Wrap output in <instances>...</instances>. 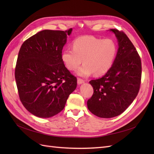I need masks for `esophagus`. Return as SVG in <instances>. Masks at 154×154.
<instances>
[{
	"label": "esophagus",
	"instance_id": "esophagus-1",
	"mask_svg": "<svg viewBox=\"0 0 154 154\" xmlns=\"http://www.w3.org/2000/svg\"><path fill=\"white\" fill-rule=\"evenodd\" d=\"M85 82V80H83V79H82V78H78V83L79 85L80 84H82V83H83Z\"/></svg>",
	"mask_w": 154,
	"mask_h": 154
}]
</instances>
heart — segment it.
<instances>
[{
	"instance_id": "b5f03b06",
	"label": "heart",
	"mask_w": 154,
	"mask_h": 154,
	"mask_svg": "<svg viewBox=\"0 0 154 154\" xmlns=\"http://www.w3.org/2000/svg\"><path fill=\"white\" fill-rule=\"evenodd\" d=\"M72 49L62 53V60L70 71H75L82 62L78 74L87 77L93 72L103 75L109 71L117 54V45L110 38L102 39L94 36H83L74 40Z\"/></svg>"
}]
</instances>
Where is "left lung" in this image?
<instances>
[{
	"mask_svg": "<svg viewBox=\"0 0 154 154\" xmlns=\"http://www.w3.org/2000/svg\"><path fill=\"white\" fill-rule=\"evenodd\" d=\"M119 48L112 66L105 75L89 82L94 93L87 107L95 116L110 118L120 115L136 98L141 85V60L136 49L122 31L110 29Z\"/></svg>",
	"mask_w": 154,
	"mask_h": 154,
	"instance_id": "1",
	"label": "left lung"
}]
</instances>
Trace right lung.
<instances>
[{
	"mask_svg": "<svg viewBox=\"0 0 154 154\" xmlns=\"http://www.w3.org/2000/svg\"><path fill=\"white\" fill-rule=\"evenodd\" d=\"M71 31L43 30L24 41L20 49L15 71L18 95L25 108L37 117L60 112L76 88V77L62 60Z\"/></svg>",
	"mask_w": 154,
	"mask_h": 154,
	"instance_id": "1",
	"label": "right lung"
}]
</instances>
